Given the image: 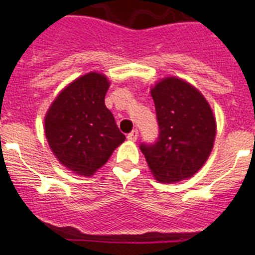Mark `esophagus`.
I'll return each mask as SVG.
<instances>
[{
	"label": "esophagus",
	"instance_id": "obj_1",
	"mask_svg": "<svg viewBox=\"0 0 255 255\" xmlns=\"http://www.w3.org/2000/svg\"><path fill=\"white\" fill-rule=\"evenodd\" d=\"M127 138H128V140H132V142H134V140H137V138H138V130H137V129H133L132 132L128 133Z\"/></svg>",
	"mask_w": 255,
	"mask_h": 255
}]
</instances>
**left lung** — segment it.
<instances>
[{
	"mask_svg": "<svg viewBox=\"0 0 255 255\" xmlns=\"http://www.w3.org/2000/svg\"><path fill=\"white\" fill-rule=\"evenodd\" d=\"M159 126L158 139L140 150L155 179L177 182L191 177L207 160L216 135V121L199 90L176 78L151 89Z\"/></svg>",
	"mask_w": 255,
	"mask_h": 255,
	"instance_id": "left-lung-1",
	"label": "left lung"
}]
</instances>
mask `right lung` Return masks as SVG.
<instances>
[{
  "label": "right lung",
  "instance_id": "1",
  "mask_svg": "<svg viewBox=\"0 0 255 255\" xmlns=\"http://www.w3.org/2000/svg\"><path fill=\"white\" fill-rule=\"evenodd\" d=\"M109 86L106 76L86 74L60 92L45 116L54 155L79 175H92L126 139L105 105Z\"/></svg>",
  "mask_w": 255,
  "mask_h": 255
}]
</instances>
